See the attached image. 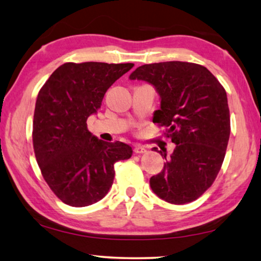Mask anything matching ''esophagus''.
Instances as JSON below:
<instances>
[{"label": "esophagus", "instance_id": "obj_1", "mask_svg": "<svg viewBox=\"0 0 261 261\" xmlns=\"http://www.w3.org/2000/svg\"><path fill=\"white\" fill-rule=\"evenodd\" d=\"M134 152L136 154H141V153L146 152V148H145L144 146H140V145H137V146H135V148H134Z\"/></svg>", "mask_w": 261, "mask_h": 261}]
</instances>
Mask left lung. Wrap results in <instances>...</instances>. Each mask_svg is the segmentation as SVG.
<instances>
[{"label": "left lung", "mask_w": 261, "mask_h": 261, "mask_svg": "<svg viewBox=\"0 0 261 261\" xmlns=\"http://www.w3.org/2000/svg\"><path fill=\"white\" fill-rule=\"evenodd\" d=\"M155 88L160 109L153 122L167 129L174 152L149 185L159 198L175 205L196 200L213 184L230 136L227 93L210 70L189 62L145 64L129 77ZM161 153L167 160V151Z\"/></svg>", "instance_id": "8db88e82"}]
</instances>
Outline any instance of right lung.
I'll use <instances>...</instances> for the list:
<instances>
[{"label": "right lung", "instance_id": "1", "mask_svg": "<svg viewBox=\"0 0 261 261\" xmlns=\"http://www.w3.org/2000/svg\"><path fill=\"white\" fill-rule=\"evenodd\" d=\"M134 67L102 62L64 63L39 92L33 147L43 178L64 204L98 202L114 182V165L132 155L122 141L107 143L87 130L108 88Z\"/></svg>", "mask_w": 261, "mask_h": 261}]
</instances>
